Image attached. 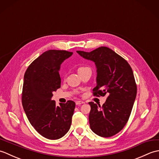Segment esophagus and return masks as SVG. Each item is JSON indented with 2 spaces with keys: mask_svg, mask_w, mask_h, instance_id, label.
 I'll return each mask as SVG.
<instances>
[{
  "mask_svg": "<svg viewBox=\"0 0 159 159\" xmlns=\"http://www.w3.org/2000/svg\"><path fill=\"white\" fill-rule=\"evenodd\" d=\"M84 103H85V102H83V101H81V100H79V101H76V105H80V104H84Z\"/></svg>",
  "mask_w": 159,
  "mask_h": 159,
  "instance_id": "1",
  "label": "esophagus"
}]
</instances>
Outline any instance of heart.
I'll list each match as a JSON object with an SVG mask.
<instances>
[{
    "mask_svg": "<svg viewBox=\"0 0 159 159\" xmlns=\"http://www.w3.org/2000/svg\"><path fill=\"white\" fill-rule=\"evenodd\" d=\"M85 68H87V67H79V70H78V71L81 70H83V69H85Z\"/></svg>",
    "mask_w": 159,
    "mask_h": 159,
    "instance_id": "1",
    "label": "heart"
}]
</instances>
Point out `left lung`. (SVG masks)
<instances>
[{
    "instance_id": "1",
    "label": "left lung",
    "mask_w": 159,
    "mask_h": 159,
    "mask_svg": "<svg viewBox=\"0 0 159 159\" xmlns=\"http://www.w3.org/2000/svg\"><path fill=\"white\" fill-rule=\"evenodd\" d=\"M77 52L95 62L98 74L93 96L108 95L102 107L89 102L91 129L98 136L112 137L123 129L133 109L137 95L133 70L126 60L108 47L101 46L89 52Z\"/></svg>"
}]
</instances>
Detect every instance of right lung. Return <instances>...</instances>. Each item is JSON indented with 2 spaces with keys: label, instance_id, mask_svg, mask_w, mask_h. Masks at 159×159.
Wrapping results in <instances>:
<instances>
[{
  "label": "right lung",
  "instance_id": "obj_1",
  "mask_svg": "<svg viewBox=\"0 0 159 159\" xmlns=\"http://www.w3.org/2000/svg\"><path fill=\"white\" fill-rule=\"evenodd\" d=\"M72 53L67 50H47L30 64L24 76L23 109L33 128L48 139L63 137L72 124L75 102L68 100L56 106L51 98L52 92L61 87V64Z\"/></svg>",
  "mask_w": 159,
  "mask_h": 159
}]
</instances>
